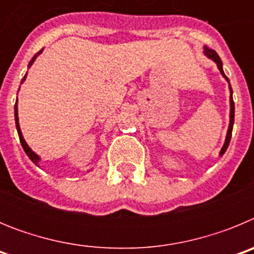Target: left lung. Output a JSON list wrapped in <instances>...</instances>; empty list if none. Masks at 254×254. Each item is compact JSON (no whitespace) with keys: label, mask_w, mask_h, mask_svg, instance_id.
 <instances>
[{"label":"left lung","mask_w":254,"mask_h":254,"mask_svg":"<svg viewBox=\"0 0 254 254\" xmlns=\"http://www.w3.org/2000/svg\"><path fill=\"white\" fill-rule=\"evenodd\" d=\"M205 55L207 56L208 58H211V60L216 62L217 68L220 69V72H221V75H223L224 77H225L226 80H228V82H229V78L226 77L225 73H224V71H223V62H221V60H220L219 55H217L216 52H215L214 49L208 48V47H205ZM229 87H230V123H229V128H228V133H226L225 143H224L223 149H221V151H220V155H221V156H223L224 152H225L226 149H228L229 142H230V138H232L233 125H234V102H233V90H232V86H230V82H229Z\"/></svg>","instance_id":"8db88e82"}]
</instances>
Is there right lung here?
I'll use <instances>...</instances> for the list:
<instances>
[{"mask_svg":"<svg viewBox=\"0 0 254 254\" xmlns=\"http://www.w3.org/2000/svg\"><path fill=\"white\" fill-rule=\"evenodd\" d=\"M40 52H42V51H39V52H38L37 55H35L34 57L31 58V61H30V62H29V67H30L31 64H33V62H34V60H35V58H37V56L39 55ZM25 77H26V75L24 76V77H22L21 82H24V80H25ZM15 122H16V129H17V133H19V138H20V142H21V146H22V149H24V151H25V154L28 155V156H29V159H30V160L33 161V163H34V164H37V165H38V161H39V156H38V155L35 154V152H33V150H31L30 147L28 146V143L25 142V140H24V137H22V133H21V131H20V126H19V117H17V103H15Z\"/></svg>","mask_w":254,"mask_h":254,"instance_id":"add662e5","label":"right lung"}]
</instances>
